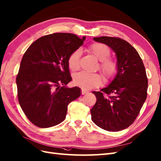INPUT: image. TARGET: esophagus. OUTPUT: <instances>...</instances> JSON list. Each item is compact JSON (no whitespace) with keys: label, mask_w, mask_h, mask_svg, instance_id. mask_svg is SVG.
I'll return each mask as SVG.
<instances>
[{"label":"esophagus","mask_w":161,"mask_h":161,"mask_svg":"<svg viewBox=\"0 0 161 161\" xmlns=\"http://www.w3.org/2000/svg\"><path fill=\"white\" fill-rule=\"evenodd\" d=\"M88 92H89L88 91L85 90V89H82V95H85V94H86V93H88Z\"/></svg>","instance_id":"1"}]
</instances>
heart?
Returning a JSON list of instances; mask_svg holds the SVG:
<instances>
[{"label":"heart","instance_id":"1","mask_svg":"<svg viewBox=\"0 0 161 161\" xmlns=\"http://www.w3.org/2000/svg\"><path fill=\"white\" fill-rule=\"evenodd\" d=\"M89 50L97 59L100 60L99 68L106 79H110L116 72L117 66L114 60L108 57L110 55L109 47L103 43H94L89 47ZM80 52L77 50L72 52L69 58V66L72 71L79 68ZM73 82L76 85L81 86L84 89H90L100 85L101 77L97 73L80 72L73 76Z\"/></svg>","mask_w":161,"mask_h":161}]
</instances>
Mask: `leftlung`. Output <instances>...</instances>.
Instances as JSON below:
<instances>
[{"label": "left lung", "instance_id": "1", "mask_svg": "<svg viewBox=\"0 0 161 161\" xmlns=\"http://www.w3.org/2000/svg\"><path fill=\"white\" fill-rule=\"evenodd\" d=\"M93 40L115 53L117 73L106 87L92 92L97 101L91 109V119L105 130H122L132 124L147 99L145 68L138 52L122 39L102 36Z\"/></svg>", "mask_w": 161, "mask_h": 161}]
</instances>
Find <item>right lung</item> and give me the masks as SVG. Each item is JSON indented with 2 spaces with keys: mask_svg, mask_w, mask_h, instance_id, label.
<instances>
[{
  "mask_svg": "<svg viewBox=\"0 0 161 161\" xmlns=\"http://www.w3.org/2000/svg\"><path fill=\"white\" fill-rule=\"evenodd\" d=\"M85 37L55 33L36 40L24 53L16 78L19 104L39 128L56 125L66 118L68 105L81 94L72 80L69 58L83 44Z\"/></svg>",
  "mask_w": 161,
  "mask_h": 161,
  "instance_id": "1",
  "label": "right lung"
}]
</instances>
